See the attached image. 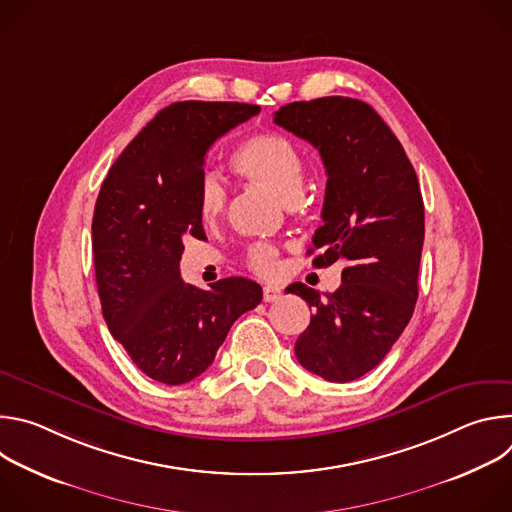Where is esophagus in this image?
Segmentation results:
<instances>
[{
  "label": "esophagus",
  "mask_w": 512,
  "mask_h": 512,
  "mask_svg": "<svg viewBox=\"0 0 512 512\" xmlns=\"http://www.w3.org/2000/svg\"><path fill=\"white\" fill-rule=\"evenodd\" d=\"M281 298V289L277 285L263 287V302H277Z\"/></svg>",
  "instance_id": "1"
}]
</instances>
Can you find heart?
<instances>
[{
  "instance_id": "b5f03b06",
  "label": "heart",
  "mask_w": 512,
  "mask_h": 512,
  "mask_svg": "<svg viewBox=\"0 0 512 512\" xmlns=\"http://www.w3.org/2000/svg\"><path fill=\"white\" fill-rule=\"evenodd\" d=\"M231 168L249 182H255L283 202L300 200L306 180L302 152L279 133H255L243 139L231 154ZM227 188L216 174H204L198 182V214L202 223L214 225L227 210ZM279 249L271 243H255L247 251V265L261 277L277 273Z\"/></svg>"
}]
</instances>
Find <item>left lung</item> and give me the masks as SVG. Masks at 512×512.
<instances>
[{
  "instance_id": "8db88e82",
  "label": "left lung",
  "mask_w": 512,
  "mask_h": 512,
  "mask_svg": "<svg viewBox=\"0 0 512 512\" xmlns=\"http://www.w3.org/2000/svg\"><path fill=\"white\" fill-rule=\"evenodd\" d=\"M273 121L310 141L326 168L314 265H346L326 300L300 281L289 285L314 308L296 356L310 373L348 383L377 367L413 316L425 233L419 182L395 133L364 101H296Z\"/></svg>"
}]
</instances>
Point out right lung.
Listing matches in <instances>:
<instances>
[{"instance_id":"obj_1","label":"right lung","mask_w":512,"mask_h":512,"mask_svg":"<svg viewBox=\"0 0 512 512\" xmlns=\"http://www.w3.org/2000/svg\"><path fill=\"white\" fill-rule=\"evenodd\" d=\"M261 111L182 101L162 109L111 166L93 214L103 318L135 367L166 385L202 375L261 285L227 277L200 289L180 277L184 239H206L198 182L210 145Z\"/></svg>"}]
</instances>
